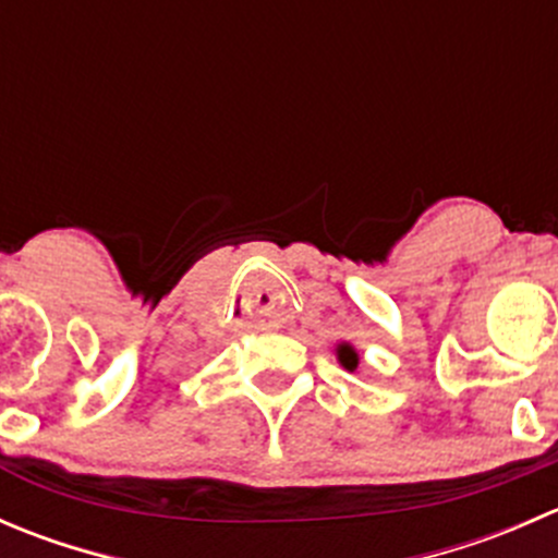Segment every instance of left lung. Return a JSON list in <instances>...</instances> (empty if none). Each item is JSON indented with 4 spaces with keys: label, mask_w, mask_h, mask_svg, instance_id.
<instances>
[{
    "label": "left lung",
    "mask_w": 558,
    "mask_h": 558,
    "mask_svg": "<svg viewBox=\"0 0 558 558\" xmlns=\"http://www.w3.org/2000/svg\"><path fill=\"white\" fill-rule=\"evenodd\" d=\"M335 353H337V362H340L348 373H353V369L359 367V351L351 345V342H337Z\"/></svg>",
    "instance_id": "1"
}]
</instances>
